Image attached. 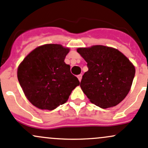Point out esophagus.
<instances>
[{
  "label": "esophagus",
  "instance_id": "34e87169",
  "mask_svg": "<svg viewBox=\"0 0 148 148\" xmlns=\"http://www.w3.org/2000/svg\"><path fill=\"white\" fill-rule=\"evenodd\" d=\"M82 75L80 74V75H77V78H78L79 82H80L81 79H82Z\"/></svg>",
  "mask_w": 148,
  "mask_h": 148
}]
</instances>
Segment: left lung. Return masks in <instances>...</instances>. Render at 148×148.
<instances>
[{
  "label": "left lung",
  "instance_id": "left-lung-1",
  "mask_svg": "<svg viewBox=\"0 0 148 148\" xmlns=\"http://www.w3.org/2000/svg\"><path fill=\"white\" fill-rule=\"evenodd\" d=\"M77 52L87 63L80 87L92 103L101 108L119 104L130 91L136 70L122 52L112 47L94 45Z\"/></svg>",
  "mask_w": 148,
  "mask_h": 148
}]
</instances>
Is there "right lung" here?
Masks as SVG:
<instances>
[{
  "mask_svg": "<svg viewBox=\"0 0 148 148\" xmlns=\"http://www.w3.org/2000/svg\"><path fill=\"white\" fill-rule=\"evenodd\" d=\"M69 48L47 44L34 49L19 64L17 77L25 96L33 105L52 110L65 103L79 84L64 62Z\"/></svg>",
  "mask_w": 148,
  "mask_h": 148,
  "instance_id": "add662e5",
  "label": "right lung"
}]
</instances>
